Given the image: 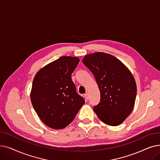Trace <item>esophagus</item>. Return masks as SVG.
<instances>
[{
    "mask_svg": "<svg viewBox=\"0 0 160 160\" xmlns=\"http://www.w3.org/2000/svg\"><path fill=\"white\" fill-rule=\"evenodd\" d=\"M84 96H85V98H86V99L87 100H89V95H88V93H86L85 95H84Z\"/></svg>",
    "mask_w": 160,
    "mask_h": 160,
    "instance_id": "1",
    "label": "esophagus"
}]
</instances>
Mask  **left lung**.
Here are the masks:
<instances>
[{
	"label": "left lung",
	"instance_id": "obj_1",
	"mask_svg": "<svg viewBox=\"0 0 160 160\" xmlns=\"http://www.w3.org/2000/svg\"><path fill=\"white\" fill-rule=\"evenodd\" d=\"M82 62L93 74L100 92L94 112L108 125L121 124L135 104L137 86L131 72L117 58L104 52L86 55Z\"/></svg>",
	"mask_w": 160,
	"mask_h": 160
}]
</instances>
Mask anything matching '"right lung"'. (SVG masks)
Here are the masks:
<instances>
[{
    "mask_svg": "<svg viewBox=\"0 0 160 160\" xmlns=\"http://www.w3.org/2000/svg\"><path fill=\"white\" fill-rule=\"evenodd\" d=\"M79 62L77 57L62 56L40 69L33 78L31 102L40 119L50 128H65L85 103L71 79Z\"/></svg>",
    "mask_w": 160,
    "mask_h": 160,
    "instance_id": "right-lung-1",
    "label": "right lung"
}]
</instances>
